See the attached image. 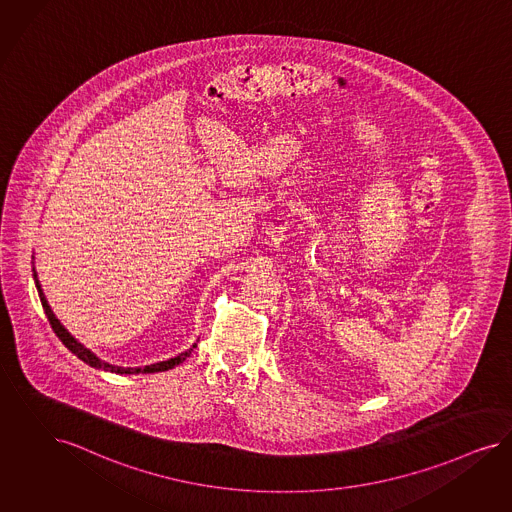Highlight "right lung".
<instances>
[{
    "instance_id": "add662e5",
    "label": "right lung",
    "mask_w": 512,
    "mask_h": 512,
    "mask_svg": "<svg viewBox=\"0 0 512 512\" xmlns=\"http://www.w3.org/2000/svg\"><path fill=\"white\" fill-rule=\"evenodd\" d=\"M32 271H34V283H36V288H38L39 300H41V305H43V311H45V315H47V319H49L51 328L55 330L58 340L62 341V343L76 355L77 359L83 360L85 364H89V366H93V368L106 370V372H115V374H153V372H165V370H171L174 366H178L180 362H184V360L188 359L191 355V351L197 347V343H193L190 349H186L184 353H180V355H176V357H172V359L169 360H161V362H155V364H148V366H144V368H123V366H115V364H110V362H104V360L98 359L91 349H87L83 343H79V341L64 328V324L58 321L57 315L53 313L51 305H49L45 294H43V288H41V284H39L38 281L36 267H34Z\"/></svg>"
}]
</instances>
